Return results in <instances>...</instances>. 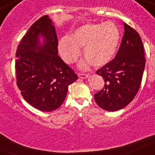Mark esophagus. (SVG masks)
Masks as SVG:
<instances>
[{
	"label": "esophagus",
	"mask_w": 155,
	"mask_h": 155,
	"mask_svg": "<svg viewBox=\"0 0 155 155\" xmlns=\"http://www.w3.org/2000/svg\"><path fill=\"white\" fill-rule=\"evenodd\" d=\"M78 76H79V78H80V79H84V80H85V79H87V78L89 77V75H87V74L79 73L78 74Z\"/></svg>",
	"instance_id": "esophagus-1"
}]
</instances>
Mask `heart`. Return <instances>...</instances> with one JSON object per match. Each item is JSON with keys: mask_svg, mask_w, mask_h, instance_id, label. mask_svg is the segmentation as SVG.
Listing matches in <instances>:
<instances>
[{"mask_svg": "<svg viewBox=\"0 0 155 155\" xmlns=\"http://www.w3.org/2000/svg\"><path fill=\"white\" fill-rule=\"evenodd\" d=\"M119 40L120 32L113 22L88 24L77 28L71 36L61 37L58 42V50L64 62L72 64L80 55V48H84L86 57L79 64V68L85 69L91 64L102 67L113 59Z\"/></svg>", "mask_w": 155, "mask_h": 155, "instance_id": "heart-1", "label": "heart"}]
</instances>
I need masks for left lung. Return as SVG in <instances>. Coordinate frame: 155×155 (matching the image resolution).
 Instances as JSON below:
<instances>
[{
  "label": "left lung",
  "mask_w": 155,
  "mask_h": 155,
  "mask_svg": "<svg viewBox=\"0 0 155 155\" xmlns=\"http://www.w3.org/2000/svg\"><path fill=\"white\" fill-rule=\"evenodd\" d=\"M123 26L124 34L116 56L96 71L104 78L105 84L94 97L96 104L108 111L123 109L133 100L139 91L145 68L140 36L126 23Z\"/></svg>",
  "instance_id": "8db88e82"
}]
</instances>
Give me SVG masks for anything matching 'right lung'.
<instances>
[{"mask_svg":"<svg viewBox=\"0 0 155 155\" xmlns=\"http://www.w3.org/2000/svg\"><path fill=\"white\" fill-rule=\"evenodd\" d=\"M54 23L48 15L30 27L16 52L17 86L26 101L42 111H52L64 103L76 74L58 56Z\"/></svg>","mask_w":155,"mask_h":155,"instance_id":"right-lung-1","label":"right lung"}]
</instances>
